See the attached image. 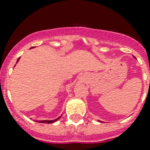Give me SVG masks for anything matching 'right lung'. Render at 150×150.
I'll list each match as a JSON object with an SVG mask.
<instances>
[{"mask_svg":"<svg viewBox=\"0 0 150 150\" xmlns=\"http://www.w3.org/2000/svg\"><path fill=\"white\" fill-rule=\"evenodd\" d=\"M19 58L18 59V61L19 60ZM18 61H17V62H18ZM60 117H61V116H60ZM60 117H58V119H54V120H42V121H38V122H42V123H52V122H56L57 120H58Z\"/></svg>","mask_w":150,"mask_h":150,"instance_id":"obj_1","label":"right lung"}]
</instances>
